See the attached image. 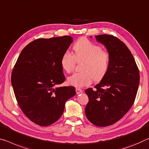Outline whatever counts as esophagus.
Masks as SVG:
<instances>
[{
	"label": "esophagus",
	"instance_id": "1",
	"mask_svg": "<svg viewBox=\"0 0 149 149\" xmlns=\"http://www.w3.org/2000/svg\"><path fill=\"white\" fill-rule=\"evenodd\" d=\"M76 93H77V95H79V94L82 93V89H81V88H76Z\"/></svg>",
	"mask_w": 149,
	"mask_h": 149
}]
</instances>
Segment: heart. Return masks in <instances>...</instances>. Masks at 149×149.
<instances>
[{
  "label": "heart",
  "instance_id": "b5f03b06",
  "mask_svg": "<svg viewBox=\"0 0 149 149\" xmlns=\"http://www.w3.org/2000/svg\"><path fill=\"white\" fill-rule=\"evenodd\" d=\"M74 54L70 51L64 52L61 58V65L66 72L74 70L77 62H82L81 72L75 73L68 78V84L75 87L89 85L93 81H100L108 71L110 54L102 51L99 45L81 38L73 46Z\"/></svg>",
  "mask_w": 149,
  "mask_h": 149
}]
</instances>
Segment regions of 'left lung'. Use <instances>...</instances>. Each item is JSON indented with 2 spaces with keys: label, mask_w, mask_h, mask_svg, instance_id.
Returning a JSON list of instances; mask_svg holds the SVG:
<instances>
[{
  "label": "left lung",
  "mask_w": 149,
  "mask_h": 149,
  "mask_svg": "<svg viewBox=\"0 0 149 149\" xmlns=\"http://www.w3.org/2000/svg\"><path fill=\"white\" fill-rule=\"evenodd\" d=\"M110 54L109 67L95 89L85 90L86 117L97 127H108L121 119L133 104L140 74L135 60L123 41L109 35L95 36Z\"/></svg>",
  "instance_id": "8db88e82"
}]
</instances>
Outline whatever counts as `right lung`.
Returning <instances> with one entry per match:
<instances>
[{
    "label": "right lung",
    "mask_w": 149,
    "mask_h": 149,
    "mask_svg": "<svg viewBox=\"0 0 149 149\" xmlns=\"http://www.w3.org/2000/svg\"><path fill=\"white\" fill-rule=\"evenodd\" d=\"M72 42L69 36L38 38L20 52L11 74L20 109L35 124L46 127L60 118L67 100L76 95L74 86H61L65 81L61 58Z\"/></svg>",
    "instance_id": "add662e5"
}]
</instances>
